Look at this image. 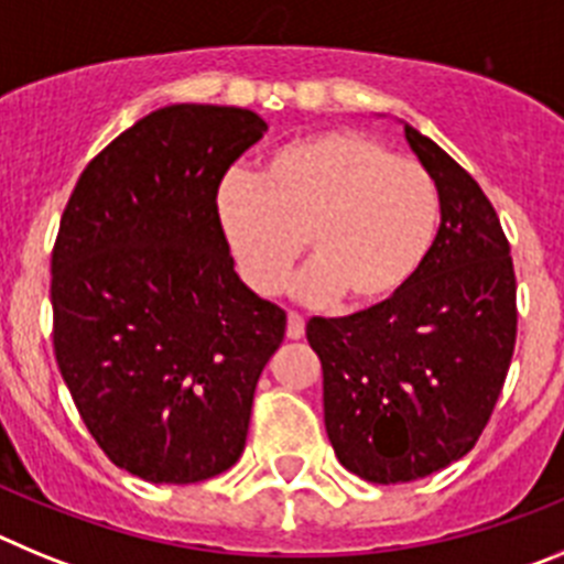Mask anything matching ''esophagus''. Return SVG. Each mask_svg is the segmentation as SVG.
<instances>
[{
  "label": "esophagus",
  "mask_w": 564,
  "mask_h": 564,
  "mask_svg": "<svg viewBox=\"0 0 564 564\" xmlns=\"http://www.w3.org/2000/svg\"><path fill=\"white\" fill-rule=\"evenodd\" d=\"M302 336H305V318L299 316V313H288V338L299 341Z\"/></svg>",
  "instance_id": "esophagus-1"
}]
</instances>
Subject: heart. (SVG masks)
I'll list each match as a JSON object with an SVG mask.
<instances>
[{
	"instance_id": "b5f03b06",
	"label": "heart",
	"mask_w": 564,
	"mask_h": 564,
	"mask_svg": "<svg viewBox=\"0 0 564 564\" xmlns=\"http://www.w3.org/2000/svg\"><path fill=\"white\" fill-rule=\"evenodd\" d=\"M214 217L239 276L259 296L282 288L307 242L296 296L378 311L410 288L432 251L441 203L430 172L376 138L330 129L279 147L259 181L228 172Z\"/></svg>"
}]
</instances>
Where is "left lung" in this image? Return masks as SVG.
Returning <instances> with one entry per match:
<instances>
[{
	"label": "left lung",
	"instance_id": "obj_1",
	"mask_svg": "<svg viewBox=\"0 0 564 564\" xmlns=\"http://www.w3.org/2000/svg\"><path fill=\"white\" fill-rule=\"evenodd\" d=\"M401 127L441 200L430 257L390 305L307 322L338 463L381 486L441 471L475 446L517 341V279L497 212L435 141Z\"/></svg>",
	"mask_w": 564,
	"mask_h": 564
}]
</instances>
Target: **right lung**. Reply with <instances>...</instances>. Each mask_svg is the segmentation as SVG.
<instances>
[{
	"label": "right lung",
	"instance_id": "right-lung-1",
	"mask_svg": "<svg viewBox=\"0 0 564 564\" xmlns=\"http://www.w3.org/2000/svg\"><path fill=\"white\" fill-rule=\"evenodd\" d=\"M268 123L172 104L121 132L69 194L53 248V347L89 435L149 482H200L246 449L285 311L237 276L214 188Z\"/></svg>",
	"mask_w": 564,
	"mask_h": 564
}]
</instances>
